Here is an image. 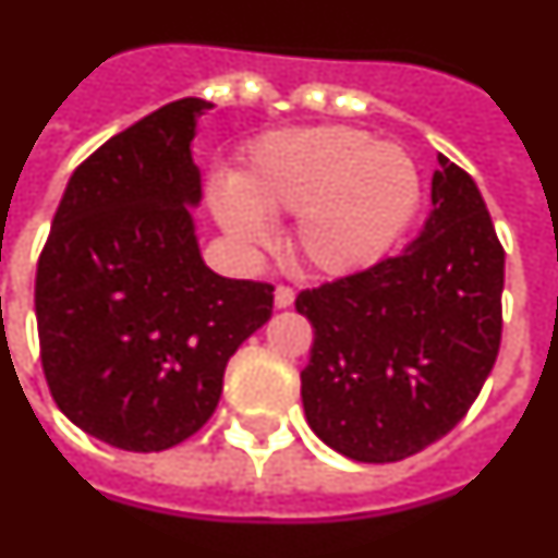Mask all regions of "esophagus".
Here are the masks:
<instances>
[{
  "label": "esophagus",
  "instance_id": "obj_1",
  "mask_svg": "<svg viewBox=\"0 0 558 558\" xmlns=\"http://www.w3.org/2000/svg\"><path fill=\"white\" fill-rule=\"evenodd\" d=\"M294 303V289L289 287H278L275 289V306L278 308H289Z\"/></svg>",
  "mask_w": 558,
  "mask_h": 558
}]
</instances>
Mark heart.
I'll list each match as a JSON object with an SVG mask.
<instances>
[{"label":"heart","mask_w":558,"mask_h":558,"mask_svg":"<svg viewBox=\"0 0 558 558\" xmlns=\"http://www.w3.org/2000/svg\"><path fill=\"white\" fill-rule=\"evenodd\" d=\"M209 204L241 250L275 238L298 215L294 252L320 275H354L395 250L423 204V175L400 144L340 124L280 130L252 147L235 181H215Z\"/></svg>","instance_id":"heart-1"}]
</instances>
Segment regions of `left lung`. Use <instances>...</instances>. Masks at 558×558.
<instances>
[{"mask_svg":"<svg viewBox=\"0 0 558 558\" xmlns=\"http://www.w3.org/2000/svg\"><path fill=\"white\" fill-rule=\"evenodd\" d=\"M409 250L298 294L315 343L306 423L357 462H400L446 437L480 397L502 340L505 250L474 178L439 156Z\"/></svg>","mask_w":558,"mask_h":558,"instance_id":"obj_1","label":"left lung"}]
</instances>
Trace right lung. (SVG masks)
<instances>
[{"instance_id":"1","label":"right lung","mask_w":558,"mask_h":558,"mask_svg":"<svg viewBox=\"0 0 558 558\" xmlns=\"http://www.w3.org/2000/svg\"><path fill=\"white\" fill-rule=\"evenodd\" d=\"M204 98L149 112L70 175L36 269L45 380L70 423L121 451L192 437L223 368L271 317L275 287L215 275L198 250L192 161Z\"/></svg>"}]
</instances>
